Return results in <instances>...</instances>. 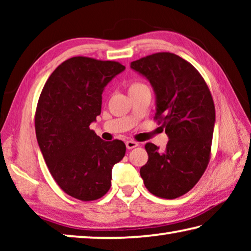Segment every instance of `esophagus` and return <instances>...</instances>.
I'll return each mask as SVG.
<instances>
[{
    "instance_id": "esophagus-1",
    "label": "esophagus",
    "mask_w": 251,
    "mask_h": 251,
    "mask_svg": "<svg viewBox=\"0 0 251 251\" xmlns=\"http://www.w3.org/2000/svg\"><path fill=\"white\" fill-rule=\"evenodd\" d=\"M137 146H138V143L135 142V141H127V142H126L127 150H133V148L137 147Z\"/></svg>"
}]
</instances>
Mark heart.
<instances>
[{
    "mask_svg": "<svg viewBox=\"0 0 251 251\" xmlns=\"http://www.w3.org/2000/svg\"><path fill=\"white\" fill-rule=\"evenodd\" d=\"M146 86H147V85L142 83V82H133V83H130V84L128 85V91H129V93H130V92L141 90V88L146 87Z\"/></svg>",
    "mask_w": 251,
    "mask_h": 251,
    "instance_id": "heart-1",
    "label": "heart"
}]
</instances>
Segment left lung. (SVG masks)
Instances as JSON below:
<instances>
[{
    "mask_svg": "<svg viewBox=\"0 0 251 251\" xmlns=\"http://www.w3.org/2000/svg\"><path fill=\"white\" fill-rule=\"evenodd\" d=\"M154 87V120L168 135L161 151L147 143L141 176L148 192L175 199L197 184L209 164L215 104L208 85L195 67L176 54L159 52L131 62Z\"/></svg>",
    "mask_w": 251,
    "mask_h": 251,
    "instance_id": "8db88e82",
    "label": "left lung"
}]
</instances>
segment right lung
Listing matches in <instances>:
<instances>
[{
  "mask_svg": "<svg viewBox=\"0 0 251 251\" xmlns=\"http://www.w3.org/2000/svg\"><path fill=\"white\" fill-rule=\"evenodd\" d=\"M124 70L115 61L71 57L50 74L37 101L36 138L50 175L82 201L108 192L112 168L125 156L124 142H105L90 128L100 114L104 87Z\"/></svg>",
  "mask_w": 251,
  "mask_h": 251,
  "instance_id": "add662e5",
  "label": "right lung"
}]
</instances>
